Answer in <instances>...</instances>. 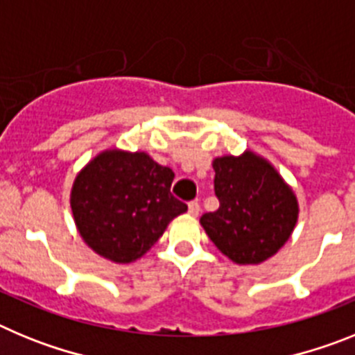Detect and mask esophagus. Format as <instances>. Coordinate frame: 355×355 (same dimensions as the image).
<instances>
[{
	"mask_svg": "<svg viewBox=\"0 0 355 355\" xmlns=\"http://www.w3.org/2000/svg\"><path fill=\"white\" fill-rule=\"evenodd\" d=\"M199 211H200L199 202H197V200H192V202L188 205V213H190L192 216H197V215H199Z\"/></svg>",
	"mask_w": 355,
	"mask_h": 355,
	"instance_id": "obj_1",
	"label": "esophagus"
}]
</instances>
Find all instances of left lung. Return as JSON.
Here are the masks:
<instances>
[{"mask_svg":"<svg viewBox=\"0 0 355 355\" xmlns=\"http://www.w3.org/2000/svg\"><path fill=\"white\" fill-rule=\"evenodd\" d=\"M218 209L200 216L209 240L236 265H259L290 240L299 200L268 159L252 150L213 159Z\"/></svg>","mask_w":355,"mask_h":355,"instance_id":"left-lung-1","label":"left lung"}]
</instances>
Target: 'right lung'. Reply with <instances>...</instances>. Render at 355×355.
Listing matches in <instances>:
<instances>
[{
	"label": "right lung",
	"instance_id": "add662e5",
	"mask_svg": "<svg viewBox=\"0 0 355 355\" xmlns=\"http://www.w3.org/2000/svg\"><path fill=\"white\" fill-rule=\"evenodd\" d=\"M172 168L147 153L106 149L72 183L71 209L83 241L114 263H131L159 240L187 205L171 193Z\"/></svg>",
	"mask_w": 355,
	"mask_h": 355
}]
</instances>
